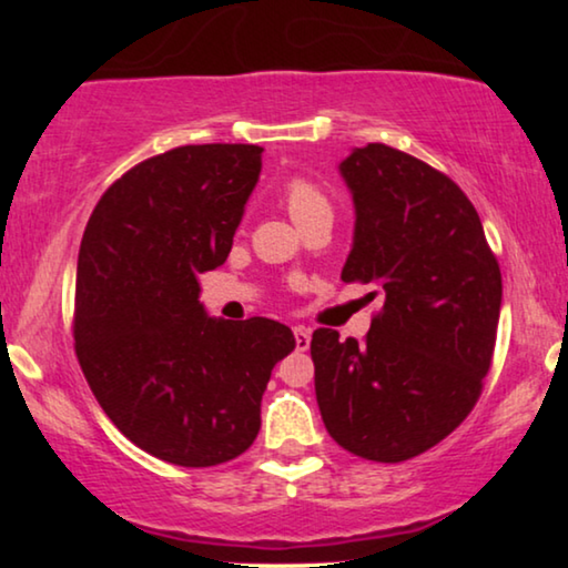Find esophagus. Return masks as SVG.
<instances>
[{
    "mask_svg": "<svg viewBox=\"0 0 568 568\" xmlns=\"http://www.w3.org/2000/svg\"><path fill=\"white\" fill-rule=\"evenodd\" d=\"M294 344H297V352H307V348H310V331L302 328V325H297V328H294Z\"/></svg>",
    "mask_w": 568,
    "mask_h": 568,
    "instance_id": "1",
    "label": "esophagus"
}]
</instances>
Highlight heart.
Masks as SVG:
<instances>
[{"mask_svg": "<svg viewBox=\"0 0 568 568\" xmlns=\"http://www.w3.org/2000/svg\"><path fill=\"white\" fill-rule=\"evenodd\" d=\"M284 199H286V209H290L292 220L297 224L313 214L331 212V204L328 199L323 196V191H317L315 185L307 181H292L286 185Z\"/></svg>", "mask_w": 568, "mask_h": 568, "instance_id": "heart-1", "label": "heart"}]
</instances>
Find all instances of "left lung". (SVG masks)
<instances>
[{
    "mask_svg": "<svg viewBox=\"0 0 568 568\" xmlns=\"http://www.w3.org/2000/svg\"><path fill=\"white\" fill-rule=\"evenodd\" d=\"M354 201L344 282L375 284L367 338L310 341L325 429L375 463L416 457L455 432L491 367L501 274L468 196L426 162L385 144L341 160Z\"/></svg>",
    "mask_w": 568,
    "mask_h": 568,
    "instance_id": "8db88e82",
    "label": "left lung"
}]
</instances>
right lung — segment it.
I'll return each mask as SVG.
<instances>
[{"instance_id":"add662e5","label":"right lung","mask_w":568,"mask_h":568,"mask_svg":"<svg viewBox=\"0 0 568 568\" xmlns=\"http://www.w3.org/2000/svg\"><path fill=\"white\" fill-rule=\"evenodd\" d=\"M263 146L189 144L131 168L98 201L77 258V359L105 416L160 460L209 468L261 429L271 369L294 333L224 321L199 274L227 261Z\"/></svg>"}]
</instances>
